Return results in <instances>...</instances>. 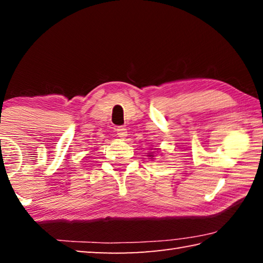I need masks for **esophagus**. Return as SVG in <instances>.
Here are the masks:
<instances>
[{
  "label": "esophagus",
  "instance_id": "1",
  "mask_svg": "<svg viewBox=\"0 0 263 263\" xmlns=\"http://www.w3.org/2000/svg\"><path fill=\"white\" fill-rule=\"evenodd\" d=\"M116 132H117L118 137H121V138H125L127 136V130L124 126L117 127V130H116Z\"/></svg>",
  "mask_w": 263,
  "mask_h": 263
}]
</instances>
